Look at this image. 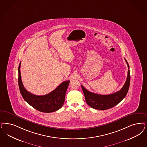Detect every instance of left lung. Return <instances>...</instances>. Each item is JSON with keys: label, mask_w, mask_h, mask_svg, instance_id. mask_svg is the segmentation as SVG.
Wrapping results in <instances>:
<instances>
[{"label": "left lung", "mask_w": 147, "mask_h": 147, "mask_svg": "<svg viewBox=\"0 0 147 147\" xmlns=\"http://www.w3.org/2000/svg\"><path fill=\"white\" fill-rule=\"evenodd\" d=\"M125 61L129 69L127 71V76L125 84L119 91L111 94L100 95L88 91L84 86L81 85L86 102L90 107L97 110H105L116 106L126 96L130 86V75L129 65L126 60Z\"/></svg>", "instance_id": "8db88e82"}]
</instances>
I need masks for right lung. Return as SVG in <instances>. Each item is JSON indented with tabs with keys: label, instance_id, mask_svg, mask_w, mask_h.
<instances>
[{
	"label": "right lung",
	"instance_id": "add662e5",
	"mask_svg": "<svg viewBox=\"0 0 147 147\" xmlns=\"http://www.w3.org/2000/svg\"><path fill=\"white\" fill-rule=\"evenodd\" d=\"M20 62L18 67V85L21 95L29 105L37 110L50 113L59 110L63 105L66 91L70 81H65L51 93L44 96H36L26 91L23 85L20 75Z\"/></svg>",
	"mask_w": 147,
	"mask_h": 147
}]
</instances>
